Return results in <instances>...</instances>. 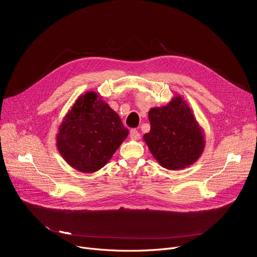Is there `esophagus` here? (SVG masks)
<instances>
[{
    "mask_svg": "<svg viewBox=\"0 0 257 257\" xmlns=\"http://www.w3.org/2000/svg\"><path fill=\"white\" fill-rule=\"evenodd\" d=\"M129 136H130V139L134 141H139L141 139V134L137 129H131Z\"/></svg>",
    "mask_w": 257,
    "mask_h": 257,
    "instance_id": "1",
    "label": "esophagus"
}]
</instances>
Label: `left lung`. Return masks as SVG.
Instances as JSON below:
<instances>
[{
	"instance_id": "1",
	"label": "left lung",
	"mask_w": 257,
	"mask_h": 257,
	"mask_svg": "<svg viewBox=\"0 0 257 257\" xmlns=\"http://www.w3.org/2000/svg\"><path fill=\"white\" fill-rule=\"evenodd\" d=\"M150 132L144 141L158 164L171 171L192 166L205 148V134L190 105L176 94L171 101L149 111Z\"/></svg>"
}]
</instances>
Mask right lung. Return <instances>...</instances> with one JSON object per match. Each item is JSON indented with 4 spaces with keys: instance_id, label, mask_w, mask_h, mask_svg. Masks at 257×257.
Segmentation results:
<instances>
[{
    "instance_id": "obj_1",
    "label": "right lung",
    "mask_w": 257,
    "mask_h": 257,
    "mask_svg": "<svg viewBox=\"0 0 257 257\" xmlns=\"http://www.w3.org/2000/svg\"><path fill=\"white\" fill-rule=\"evenodd\" d=\"M118 114L96 91L81 94L69 109L56 136L62 158L78 172L102 169L128 137Z\"/></svg>"
}]
</instances>
